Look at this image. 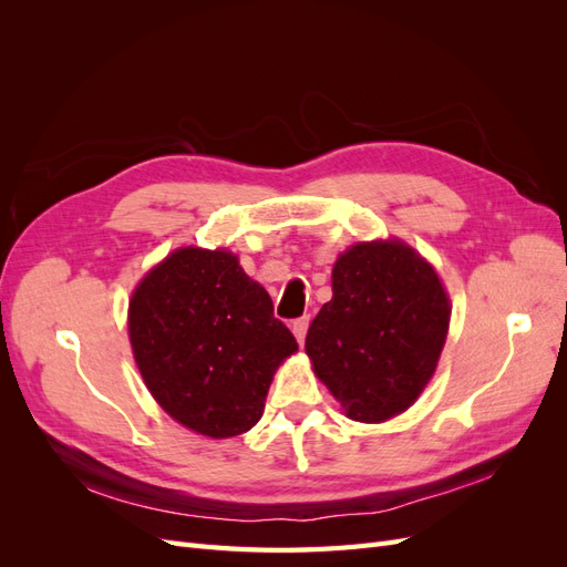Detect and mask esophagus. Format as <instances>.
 <instances>
[{
	"label": "esophagus",
	"mask_w": 567,
	"mask_h": 567,
	"mask_svg": "<svg viewBox=\"0 0 567 567\" xmlns=\"http://www.w3.org/2000/svg\"><path fill=\"white\" fill-rule=\"evenodd\" d=\"M307 329H310V317H300V319H296L293 323H290V331H293V336L298 338L300 346H302V342H305Z\"/></svg>",
	"instance_id": "1"
}]
</instances>
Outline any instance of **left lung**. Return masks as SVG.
<instances>
[{"mask_svg":"<svg viewBox=\"0 0 567 567\" xmlns=\"http://www.w3.org/2000/svg\"><path fill=\"white\" fill-rule=\"evenodd\" d=\"M331 288L305 338L315 375L352 421L404 414L450 333L452 300L437 269L398 236L373 238L338 255Z\"/></svg>","mask_w":567,"mask_h":567,"instance_id":"1","label":"left lung"}]
</instances>
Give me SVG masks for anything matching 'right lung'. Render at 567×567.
<instances>
[{
  "label": "right lung",
  "instance_id": "add662e5",
  "mask_svg": "<svg viewBox=\"0 0 567 567\" xmlns=\"http://www.w3.org/2000/svg\"><path fill=\"white\" fill-rule=\"evenodd\" d=\"M144 385L169 419L227 440L262 419L274 373L298 342L229 248L182 246L153 265L127 307Z\"/></svg>",
  "mask_w": 567,
  "mask_h": 567
}]
</instances>
